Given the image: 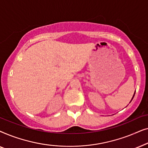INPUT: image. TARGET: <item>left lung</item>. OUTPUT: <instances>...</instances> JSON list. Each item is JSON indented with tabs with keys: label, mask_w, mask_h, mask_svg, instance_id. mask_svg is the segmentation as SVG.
<instances>
[{
	"label": "left lung",
	"mask_w": 148,
	"mask_h": 148,
	"mask_svg": "<svg viewBox=\"0 0 148 148\" xmlns=\"http://www.w3.org/2000/svg\"><path fill=\"white\" fill-rule=\"evenodd\" d=\"M135 93H134V94H133V97H132V99H131V101H132V100H133V97H134V96H135ZM130 102H129V103H130Z\"/></svg>",
	"instance_id": "8db88e82"
}]
</instances>
